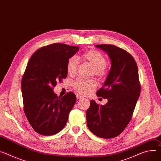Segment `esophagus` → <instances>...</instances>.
I'll list each match as a JSON object with an SVG mask.
<instances>
[{
  "mask_svg": "<svg viewBox=\"0 0 161 161\" xmlns=\"http://www.w3.org/2000/svg\"><path fill=\"white\" fill-rule=\"evenodd\" d=\"M76 97H77L78 99H81L83 98V97L81 96V95H80V94H76Z\"/></svg>",
  "mask_w": 161,
  "mask_h": 161,
  "instance_id": "esophagus-1",
  "label": "esophagus"
}]
</instances>
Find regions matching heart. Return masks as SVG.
Listing matches in <instances>:
<instances>
[{"label":"heart","instance_id":"obj_1","mask_svg":"<svg viewBox=\"0 0 161 161\" xmlns=\"http://www.w3.org/2000/svg\"><path fill=\"white\" fill-rule=\"evenodd\" d=\"M85 62L89 63L93 68V73L98 76H103L106 74V58L100 52L96 50H90L82 56ZM79 60L76 56L70 57L67 63V70L69 74L75 75L77 71ZM96 83L94 80L78 79L74 83L75 89L80 94H86L94 88Z\"/></svg>","mask_w":161,"mask_h":161}]
</instances>
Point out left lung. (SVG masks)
Returning <instances> with one entry per match:
<instances>
[{
	"mask_svg": "<svg viewBox=\"0 0 161 161\" xmlns=\"http://www.w3.org/2000/svg\"><path fill=\"white\" fill-rule=\"evenodd\" d=\"M106 52L111 67L97 96L107 99L105 105L91 101L86 112V124L96 136L110 139L119 136L131 119L141 92L138 68L133 56L114 45H96Z\"/></svg>",
	"mask_w": 161,
	"mask_h": 161,
	"instance_id": "1",
	"label": "left lung"
}]
</instances>
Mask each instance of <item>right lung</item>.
Masks as SVG:
<instances>
[{"instance_id": "1", "label": "right lung", "mask_w": 161, "mask_h": 161, "mask_svg": "<svg viewBox=\"0 0 161 161\" xmlns=\"http://www.w3.org/2000/svg\"><path fill=\"white\" fill-rule=\"evenodd\" d=\"M78 50L77 46L53 43L37 50L27 63L21 85L24 110L39 134L54 135L67 123L76 95L69 92L58 96L53 87L66 78L67 61Z\"/></svg>"}]
</instances>
